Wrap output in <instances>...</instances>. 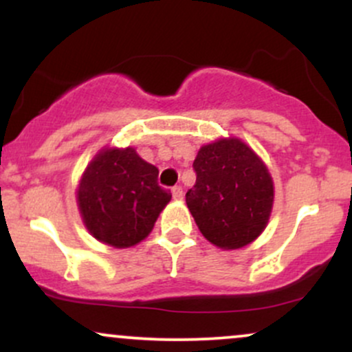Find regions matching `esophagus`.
<instances>
[{"instance_id": "34e87169", "label": "esophagus", "mask_w": 352, "mask_h": 352, "mask_svg": "<svg viewBox=\"0 0 352 352\" xmlns=\"http://www.w3.org/2000/svg\"><path fill=\"white\" fill-rule=\"evenodd\" d=\"M172 197L175 200H182L184 199V190H182L180 185H175V187L172 188Z\"/></svg>"}]
</instances>
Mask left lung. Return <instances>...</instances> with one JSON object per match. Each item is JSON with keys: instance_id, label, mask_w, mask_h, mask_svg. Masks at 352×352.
Wrapping results in <instances>:
<instances>
[{"instance_id": "1", "label": "left lung", "mask_w": 352, "mask_h": 352, "mask_svg": "<svg viewBox=\"0 0 352 352\" xmlns=\"http://www.w3.org/2000/svg\"><path fill=\"white\" fill-rule=\"evenodd\" d=\"M193 170L197 182L185 200L208 241L235 250L263 232L273 207V182L252 148L238 139L204 145Z\"/></svg>"}]
</instances>
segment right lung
<instances>
[{
    "label": "right lung",
    "instance_id": "1",
    "mask_svg": "<svg viewBox=\"0 0 352 352\" xmlns=\"http://www.w3.org/2000/svg\"><path fill=\"white\" fill-rule=\"evenodd\" d=\"M159 168L132 147L107 148L89 164L80 179L78 201L91 235L116 248H127L151 233L172 199L159 185Z\"/></svg>",
    "mask_w": 352,
    "mask_h": 352
}]
</instances>
